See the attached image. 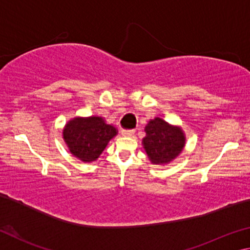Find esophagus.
Returning a JSON list of instances; mask_svg holds the SVG:
<instances>
[{"label":"esophagus","mask_w":250,"mask_h":250,"mask_svg":"<svg viewBox=\"0 0 250 250\" xmlns=\"http://www.w3.org/2000/svg\"><path fill=\"white\" fill-rule=\"evenodd\" d=\"M122 135H124V137H133L134 131L133 130H122Z\"/></svg>","instance_id":"esophagus-1"}]
</instances>
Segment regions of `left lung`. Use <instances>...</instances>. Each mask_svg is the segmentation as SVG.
I'll list each match as a JSON object with an SVG mask.
<instances>
[{"instance_id":"1","label":"left lung","mask_w":250,"mask_h":250,"mask_svg":"<svg viewBox=\"0 0 250 250\" xmlns=\"http://www.w3.org/2000/svg\"><path fill=\"white\" fill-rule=\"evenodd\" d=\"M146 137L142 146L147 158L153 164H168L183 151L186 138L180 125H171L156 117L151 119L145 128Z\"/></svg>"}]
</instances>
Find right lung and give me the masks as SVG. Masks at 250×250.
<instances>
[{
	"mask_svg": "<svg viewBox=\"0 0 250 250\" xmlns=\"http://www.w3.org/2000/svg\"><path fill=\"white\" fill-rule=\"evenodd\" d=\"M117 134L116 126L99 116L75 117L62 129V139L69 152L84 163L98 159Z\"/></svg>",
	"mask_w": 250,
	"mask_h": 250,
	"instance_id": "right-lung-1",
	"label": "right lung"
}]
</instances>
